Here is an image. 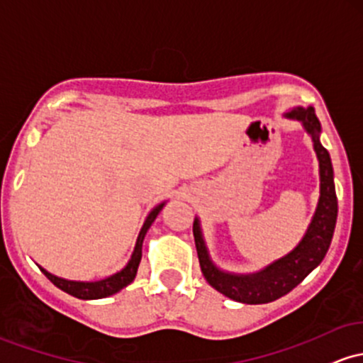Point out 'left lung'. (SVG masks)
<instances>
[{
	"mask_svg": "<svg viewBox=\"0 0 363 363\" xmlns=\"http://www.w3.org/2000/svg\"><path fill=\"white\" fill-rule=\"evenodd\" d=\"M288 117L303 122L306 133L312 134L313 148H315L318 167H320V200H318L312 224H310L300 245L291 253L286 255L281 260L274 262L262 272L252 274V276H236V274L222 272L212 264L208 252H206L205 241H203L198 218L193 224L194 242H196L198 260H200L203 276L218 293L225 294L230 300L241 301V303H269V301L288 294L324 260L330 241H333L337 218V198L336 189H334V172L330 157L328 150L318 141L320 122H318L315 110L312 106H308L306 110L294 108L289 111Z\"/></svg>",
	"mask_w": 363,
	"mask_h": 363,
	"instance_id": "obj_1",
	"label": "left lung"
}]
</instances>
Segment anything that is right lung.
Instances as JSON below:
<instances>
[{
    "instance_id": "1",
    "label": "right lung",
    "mask_w": 363,
    "mask_h": 363,
    "mask_svg": "<svg viewBox=\"0 0 363 363\" xmlns=\"http://www.w3.org/2000/svg\"><path fill=\"white\" fill-rule=\"evenodd\" d=\"M162 206H163V203H162V205H158L157 208H155L153 212L148 215V218H146L145 225H143L141 233H139V236H138L136 248H134L133 257H130L129 264L125 265V269H122L121 272H117V274H113V276L103 279V281L77 282V281H67V279L53 276V274L46 272L45 269H41V267H39V269H41V272L45 274V276L50 279V281L53 282L57 288L62 289V291L72 294V296L81 298V300H99V298H106V296H110V294H115L117 291H121L122 288H125L127 284H130V282L134 281V277H136L138 265H139V262H141L143 240H145L146 230L150 229L151 222L157 218V215L162 210Z\"/></svg>"
}]
</instances>
